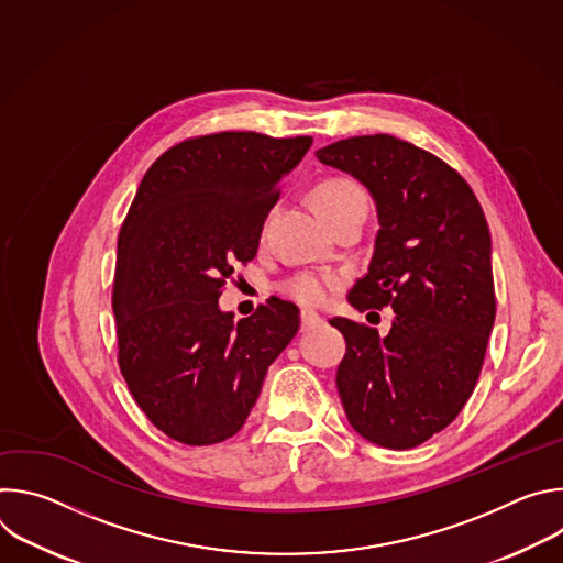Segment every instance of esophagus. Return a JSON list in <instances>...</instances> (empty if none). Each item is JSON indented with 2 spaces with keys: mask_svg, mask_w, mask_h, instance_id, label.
I'll use <instances>...</instances> for the list:
<instances>
[{
  "mask_svg": "<svg viewBox=\"0 0 563 563\" xmlns=\"http://www.w3.org/2000/svg\"><path fill=\"white\" fill-rule=\"evenodd\" d=\"M323 323V318H320L316 311H300V328L302 330H313L316 325Z\"/></svg>",
  "mask_w": 563,
  "mask_h": 563,
  "instance_id": "1",
  "label": "esophagus"
}]
</instances>
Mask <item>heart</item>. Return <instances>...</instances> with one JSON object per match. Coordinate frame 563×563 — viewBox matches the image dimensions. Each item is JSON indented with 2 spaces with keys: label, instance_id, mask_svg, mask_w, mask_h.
<instances>
[{
  "label": "heart",
  "instance_id": "1",
  "mask_svg": "<svg viewBox=\"0 0 563 563\" xmlns=\"http://www.w3.org/2000/svg\"><path fill=\"white\" fill-rule=\"evenodd\" d=\"M311 198H313V207L318 209L320 216H328L336 209L358 205V202L365 205L363 189L350 178H328L323 183H318ZM285 291L302 305H320L328 298L330 283L323 276L305 272V274L294 276L285 285Z\"/></svg>",
  "mask_w": 563,
  "mask_h": 563
}]
</instances>
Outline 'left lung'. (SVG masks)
<instances>
[{"label": "left lung", "mask_w": 563, "mask_h": 563, "mask_svg": "<svg viewBox=\"0 0 563 563\" xmlns=\"http://www.w3.org/2000/svg\"><path fill=\"white\" fill-rule=\"evenodd\" d=\"M316 157L376 205L374 256L350 305L396 313L387 336L330 320L347 343L336 372L347 421L376 445L417 448L456 419L484 365L497 313L484 209L443 159L387 133L339 140Z\"/></svg>", "instance_id": "1"}]
</instances>
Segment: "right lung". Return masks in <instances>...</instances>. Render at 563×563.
<instances>
[{"label":"right lung","mask_w":563,"mask_h":563,"mask_svg":"<svg viewBox=\"0 0 563 563\" xmlns=\"http://www.w3.org/2000/svg\"><path fill=\"white\" fill-rule=\"evenodd\" d=\"M311 142L254 131L189 137L137 187L118 238V363L140 410L174 441L233 437L298 332L294 302L269 298L233 323L218 298L233 263L256 256L278 183Z\"/></svg>","instance_id":"add662e5"}]
</instances>
